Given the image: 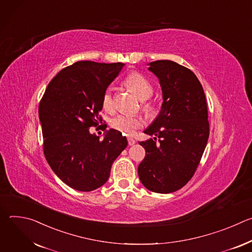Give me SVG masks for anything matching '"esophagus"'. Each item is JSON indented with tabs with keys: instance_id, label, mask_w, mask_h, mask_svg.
<instances>
[{
	"instance_id": "obj_1",
	"label": "esophagus",
	"mask_w": 252,
	"mask_h": 252,
	"mask_svg": "<svg viewBox=\"0 0 252 252\" xmlns=\"http://www.w3.org/2000/svg\"><path fill=\"white\" fill-rule=\"evenodd\" d=\"M127 142H128V146H133L135 143V140L131 137H127Z\"/></svg>"
}]
</instances>
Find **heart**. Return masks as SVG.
<instances>
[{
	"instance_id": "b5f03b06",
	"label": "heart",
	"mask_w": 252,
	"mask_h": 252,
	"mask_svg": "<svg viewBox=\"0 0 252 252\" xmlns=\"http://www.w3.org/2000/svg\"><path fill=\"white\" fill-rule=\"evenodd\" d=\"M125 86L129 89L132 93L136 94V96L140 99H148L153 95L154 88L151 82L137 71H132L128 74L125 81ZM101 105L103 110L106 112H113L115 109V99L113 90L111 88H106L101 95ZM152 105L150 102L143 103V110L151 111ZM112 128L126 134L131 135L134 131L140 128L143 126L142 119L138 117H132L128 115H119L115 117L110 123Z\"/></svg>"
}]
</instances>
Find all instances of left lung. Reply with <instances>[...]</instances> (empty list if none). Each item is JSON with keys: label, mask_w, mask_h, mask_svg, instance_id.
<instances>
[{"label": "left lung", "mask_w": 252, "mask_h": 252, "mask_svg": "<svg viewBox=\"0 0 252 252\" xmlns=\"http://www.w3.org/2000/svg\"><path fill=\"white\" fill-rule=\"evenodd\" d=\"M150 65L159 80L163 102L145 130L157 137L139 141L147 156L137 172L148 189L170 193L185 187L199 164L209 136L207 104L202 86L189 68L168 60Z\"/></svg>", "instance_id": "8db88e82"}]
</instances>
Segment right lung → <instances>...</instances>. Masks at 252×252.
I'll return each instance as SVG.
<instances>
[{
    "label": "right lung",
    "instance_id": "1",
    "mask_svg": "<svg viewBox=\"0 0 252 252\" xmlns=\"http://www.w3.org/2000/svg\"><path fill=\"white\" fill-rule=\"evenodd\" d=\"M124 65L77 62L50 82L40 101L45 158L61 181L76 190L92 191L104 185L113 162L127 146L126 137L116 129L102 140L90 132L102 121V93Z\"/></svg>",
    "mask_w": 252,
    "mask_h": 252
}]
</instances>
